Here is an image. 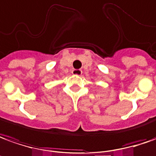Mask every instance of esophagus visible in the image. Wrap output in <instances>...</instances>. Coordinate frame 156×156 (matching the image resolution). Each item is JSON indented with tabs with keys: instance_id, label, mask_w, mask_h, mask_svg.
<instances>
[{
	"instance_id": "1",
	"label": "esophagus",
	"mask_w": 156,
	"mask_h": 156,
	"mask_svg": "<svg viewBox=\"0 0 156 156\" xmlns=\"http://www.w3.org/2000/svg\"><path fill=\"white\" fill-rule=\"evenodd\" d=\"M72 74L75 75V76H81L82 70L81 69H73L72 70Z\"/></svg>"
}]
</instances>
